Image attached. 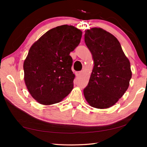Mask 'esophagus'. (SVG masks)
Listing matches in <instances>:
<instances>
[{"instance_id": "esophagus-1", "label": "esophagus", "mask_w": 147, "mask_h": 147, "mask_svg": "<svg viewBox=\"0 0 147 147\" xmlns=\"http://www.w3.org/2000/svg\"><path fill=\"white\" fill-rule=\"evenodd\" d=\"M81 74H82V71H78V72H76V75L77 76H78L80 75H81Z\"/></svg>"}]
</instances>
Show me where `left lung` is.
Here are the masks:
<instances>
[{
  "label": "left lung",
  "mask_w": 147,
  "mask_h": 147,
  "mask_svg": "<svg viewBox=\"0 0 147 147\" xmlns=\"http://www.w3.org/2000/svg\"><path fill=\"white\" fill-rule=\"evenodd\" d=\"M84 39L94 66L84 94L91 107L107 109L117 102L131 78L130 63L115 36L101 28L86 30Z\"/></svg>",
  "instance_id": "8db88e82"
}]
</instances>
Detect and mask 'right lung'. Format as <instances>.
I'll return each mask as SVG.
<instances>
[{"mask_svg":"<svg viewBox=\"0 0 147 147\" xmlns=\"http://www.w3.org/2000/svg\"><path fill=\"white\" fill-rule=\"evenodd\" d=\"M82 32L61 25L44 34L31 46L23 63L24 83L38 103H58L73 89L71 52L78 45Z\"/></svg>","mask_w":147,"mask_h":147,"instance_id":"obj_1","label":"right lung"}]
</instances>
